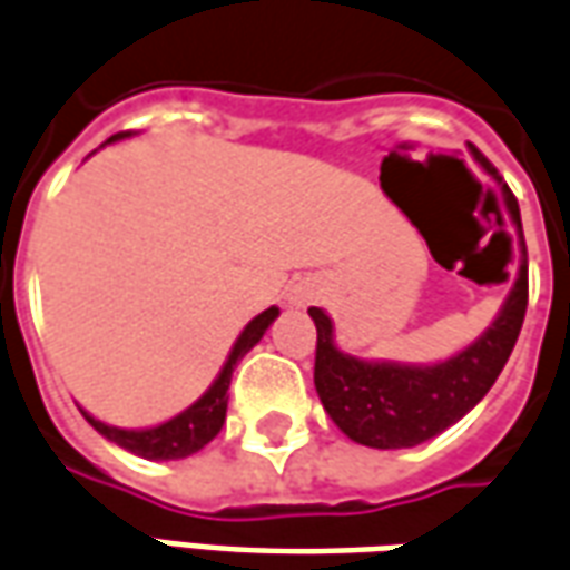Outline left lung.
I'll return each instance as SVG.
<instances>
[{"label": "left lung", "mask_w": 570, "mask_h": 570, "mask_svg": "<svg viewBox=\"0 0 570 570\" xmlns=\"http://www.w3.org/2000/svg\"><path fill=\"white\" fill-rule=\"evenodd\" d=\"M475 160L491 173L488 160L472 147ZM507 194V206L512 222L521 234L519 203ZM524 246V237H521ZM528 308V253L521 249L519 277L509 289L507 302L493 324L479 340L460 354H453L432 367L416 364H392V361H361L345 354L333 342V321L321 308H308L317 326V352H314V389L330 420L340 425L345 435L380 448H416L448 425L463 420L481 397L491 392V385L507 367L509 354L515 348L521 324Z\"/></svg>", "instance_id": "obj_1"}]
</instances>
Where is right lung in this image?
Segmentation results:
<instances>
[{
    "label": "right lung",
    "mask_w": 570,
    "mask_h": 570,
    "mask_svg": "<svg viewBox=\"0 0 570 570\" xmlns=\"http://www.w3.org/2000/svg\"><path fill=\"white\" fill-rule=\"evenodd\" d=\"M129 135L132 132L110 135L105 145L119 141V138H129ZM277 314L281 312L272 305L268 312H262L244 326V333L234 342V348H230L228 361H225V367H222V373L216 376V382H213L188 410H181L173 420L154 425V429H117V425H107L101 423V420L89 416L86 410H82V416H86L107 441H114V444L126 448L129 453L145 456V460H185L190 453H197L200 448H206V444L222 432L225 413H228V385L230 376H234V367H237V361L265 336V330L274 324Z\"/></svg>",
    "instance_id": "add662e5"
}]
</instances>
